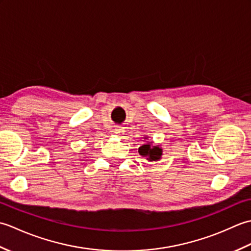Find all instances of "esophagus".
I'll return each mask as SVG.
<instances>
[{
	"mask_svg": "<svg viewBox=\"0 0 251 251\" xmlns=\"http://www.w3.org/2000/svg\"><path fill=\"white\" fill-rule=\"evenodd\" d=\"M113 132H114V134H115V135H121L123 131H122V128H121V127H119V126H117V127H115V128H114Z\"/></svg>",
	"mask_w": 251,
	"mask_h": 251,
	"instance_id": "obj_1",
	"label": "esophagus"
}]
</instances>
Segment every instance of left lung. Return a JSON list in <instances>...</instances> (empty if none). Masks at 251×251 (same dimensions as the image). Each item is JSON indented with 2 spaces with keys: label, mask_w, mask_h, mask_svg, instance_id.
Wrapping results in <instances>:
<instances>
[{
  "label": "left lung",
  "mask_w": 251,
  "mask_h": 251,
  "mask_svg": "<svg viewBox=\"0 0 251 251\" xmlns=\"http://www.w3.org/2000/svg\"><path fill=\"white\" fill-rule=\"evenodd\" d=\"M139 153L142 156H147L149 161H157L162 156V149L158 147L151 148L150 145H145L139 148Z\"/></svg>",
  "instance_id": "1"
}]
</instances>
